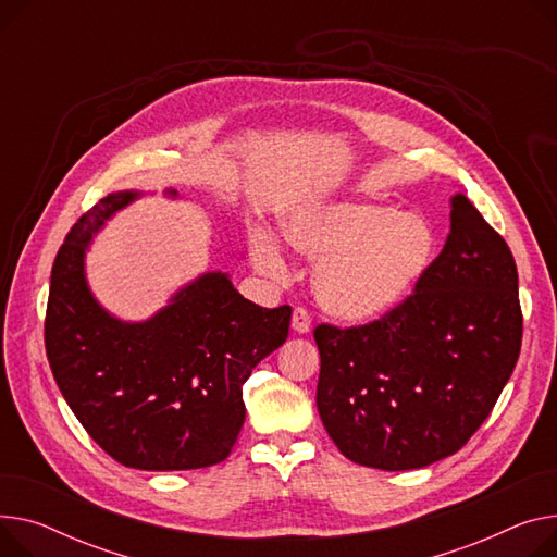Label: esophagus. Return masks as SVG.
<instances>
[{
  "label": "esophagus",
  "instance_id": "obj_1",
  "mask_svg": "<svg viewBox=\"0 0 557 557\" xmlns=\"http://www.w3.org/2000/svg\"><path fill=\"white\" fill-rule=\"evenodd\" d=\"M293 329L298 333H309L311 331V313L305 307H298L293 311Z\"/></svg>",
  "mask_w": 557,
  "mask_h": 557
}]
</instances>
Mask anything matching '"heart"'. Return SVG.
<instances>
[{
	"label": "heart",
	"instance_id": "obj_1",
	"mask_svg": "<svg viewBox=\"0 0 557 557\" xmlns=\"http://www.w3.org/2000/svg\"><path fill=\"white\" fill-rule=\"evenodd\" d=\"M284 239L315 264L320 305L336 318L369 322L398 307L432 264L436 235L421 214L379 203H326L293 212ZM252 259L282 275L284 255L269 233H255Z\"/></svg>",
	"mask_w": 557,
	"mask_h": 557
}]
</instances>
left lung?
Wrapping results in <instances>:
<instances>
[{"label": "left lung", "instance_id": "8db88e82", "mask_svg": "<svg viewBox=\"0 0 557 557\" xmlns=\"http://www.w3.org/2000/svg\"><path fill=\"white\" fill-rule=\"evenodd\" d=\"M318 412L354 463L414 470L461 450L488 419L522 347L517 267L463 197L414 293L383 318L318 324Z\"/></svg>", "mask_w": 557, "mask_h": 557}]
</instances>
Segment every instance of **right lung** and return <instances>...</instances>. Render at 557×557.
<instances>
[{
	"instance_id": "obj_1",
	"label": "right lung",
	"mask_w": 557,
	"mask_h": 557,
	"mask_svg": "<svg viewBox=\"0 0 557 557\" xmlns=\"http://www.w3.org/2000/svg\"><path fill=\"white\" fill-rule=\"evenodd\" d=\"M176 197L174 190L168 193ZM138 193H111L60 246L45 345L53 379L98 446L138 470H195L224 461L244 425V383L284 345L290 307L264 309L226 273H206L145 322L109 315L85 280V252L104 221Z\"/></svg>"
}]
</instances>
